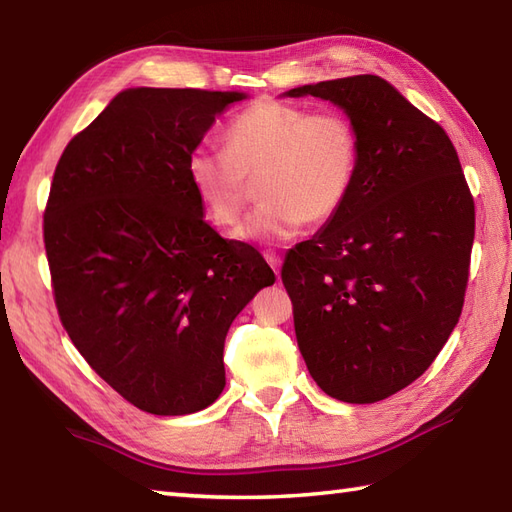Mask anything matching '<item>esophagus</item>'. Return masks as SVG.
Masks as SVG:
<instances>
[{"label": "esophagus", "instance_id": "1", "mask_svg": "<svg viewBox=\"0 0 512 512\" xmlns=\"http://www.w3.org/2000/svg\"><path fill=\"white\" fill-rule=\"evenodd\" d=\"M264 259L268 262V266L275 270V275H279V268H281V257L275 253H264Z\"/></svg>", "mask_w": 512, "mask_h": 512}]
</instances>
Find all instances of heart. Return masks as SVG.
<instances>
[{"instance_id": "b5f03b06", "label": "heart", "mask_w": 512, "mask_h": 512, "mask_svg": "<svg viewBox=\"0 0 512 512\" xmlns=\"http://www.w3.org/2000/svg\"><path fill=\"white\" fill-rule=\"evenodd\" d=\"M226 151L198 147L187 178L215 226H235L257 182L262 206L233 233L246 244H284L306 222H328L350 198L358 134L341 112L264 99L228 125Z\"/></svg>"}]
</instances>
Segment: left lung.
I'll return each instance as SVG.
<instances>
[{
  "label": "left lung",
  "mask_w": 512,
  "mask_h": 512,
  "mask_svg": "<svg viewBox=\"0 0 512 512\" xmlns=\"http://www.w3.org/2000/svg\"><path fill=\"white\" fill-rule=\"evenodd\" d=\"M350 118V198L288 250L281 279L308 372L325 394L365 405L427 372L460 319L475 206L447 132L376 74L301 85Z\"/></svg>",
  "instance_id": "obj_1"
}]
</instances>
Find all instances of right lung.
I'll use <instances>...</instances> for the list:
<instances>
[{"label": "right lung", "instance_id": "add662e5", "mask_svg": "<svg viewBox=\"0 0 512 512\" xmlns=\"http://www.w3.org/2000/svg\"><path fill=\"white\" fill-rule=\"evenodd\" d=\"M246 92L129 88L76 134L54 171L43 242L76 350L154 416L213 405L224 339L275 273L204 222L187 160Z\"/></svg>", "mask_w": 512, "mask_h": 512}]
</instances>
